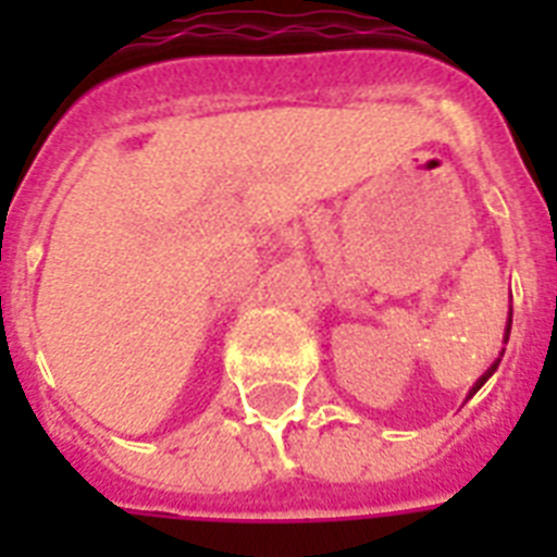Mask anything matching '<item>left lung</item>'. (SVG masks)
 I'll list each match as a JSON object with an SVG mask.
<instances>
[{"label": "left lung", "mask_w": 557, "mask_h": 557, "mask_svg": "<svg viewBox=\"0 0 557 557\" xmlns=\"http://www.w3.org/2000/svg\"><path fill=\"white\" fill-rule=\"evenodd\" d=\"M509 332H511V314H509V323H506V335H503V344H509ZM503 352H506V349H500V358H503ZM500 358H494V364H492V367H488V370H485V372H483V375H480V379H476V381H474V387H471V393H468V398L474 396L476 389L483 387L485 381L492 379V375H494V370H497V367H500Z\"/></svg>", "instance_id": "obj_1"}]
</instances>
